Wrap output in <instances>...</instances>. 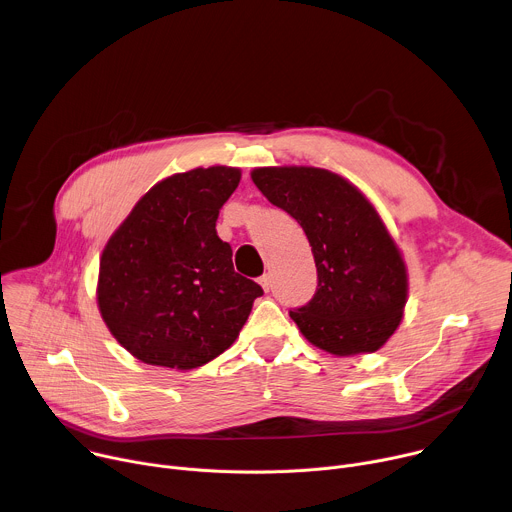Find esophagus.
I'll list each match as a JSON object with an SVG mask.
<instances>
[{
  "label": "esophagus",
  "mask_w": 512,
  "mask_h": 512,
  "mask_svg": "<svg viewBox=\"0 0 512 512\" xmlns=\"http://www.w3.org/2000/svg\"><path fill=\"white\" fill-rule=\"evenodd\" d=\"M259 283H261V287H263L265 291H269V287H271V275H269V273L261 275V277H259Z\"/></svg>",
  "instance_id": "obj_1"
}]
</instances>
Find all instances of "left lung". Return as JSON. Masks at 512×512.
Masks as SVG:
<instances>
[{
	"label": "left lung",
	"mask_w": 512,
	"mask_h": 512,
	"mask_svg": "<svg viewBox=\"0 0 512 512\" xmlns=\"http://www.w3.org/2000/svg\"><path fill=\"white\" fill-rule=\"evenodd\" d=\"M251 178L271 204L296 218L314 253L316 294L289 310L291 320L330 354L379 350L401 324L407 267L375 206L322 168H255Z\"/></svg>",
	"instance_id": "left-lung-1"
}]
</instances>
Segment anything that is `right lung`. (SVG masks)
Here are the masks:
<instances>
[{
	"label": "right lung",
	"mask_w": 512,
	"mask_h": 512,
	"mask_svg": "<svg viewBox=\"0 0 512 512\" xmlns=\"http://www.w3.org/2000/svg\"><path fill=\"white\" fill-rule=\"evenodd\" d=\"M241 170L196 168L158 182L107 241L97 302L117 342L156 367L190 371L223 354L263 289L233 267L218 210Z\"/></svg>",
	"instance_id": "right-lung-1"
}]
</instances>
